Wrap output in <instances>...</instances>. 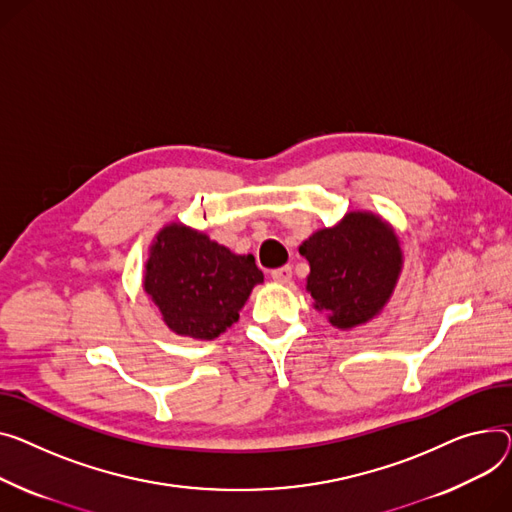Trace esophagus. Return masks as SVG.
<instances>
[{
    "label": "esophagus",
    "mask_w": 512,
    "mask_h": 512,
    "mask_svg": "<svg viewBox=\"0 0 512 512\" xmlns=\"http://www.w3.org/2000/svg\"><path fill=\"white\" fill-rule=\"evenodd\" d=\"M271 278H274L276 282H290L292 280V267L290 265H284V267H278V269H271Z\"/></svg>",
    "instance_id": "obj_1"
}]
</instances>
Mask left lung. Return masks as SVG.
I'll return each instance as SVG.
<instances>
[{"mask_svg":"<svg viewBox=\"0 0 512 512\" xmlns=\"http://www.w3.org/2000/svg\"><path fill=\"white\" fill-rule=\"evenodd\" d=\"M298 251L311 263L306 290L339 329L366 323L383 309L403 261L393 230L362 212L315 232Z\"/></svg>","mask_w":512,"mask_h":512,"instance_id":"obj_1","label":"left lung"}]
</instances>
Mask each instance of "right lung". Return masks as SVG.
<instances>
[{"label": "right lung", "mask_w": 512, "mask_h": 512, "mask_svg": "<svg viewBox=\"0 0 512 512\" xmlns=\"http://www.w3.org/2000/svg\"><path fill=\"white\" fill-rule=\"evenodd\" d=\"M259 282L253 255H234L206 234L173 224L156 236L144 290L175 333L214 339L238 321Z\"/></svg>", "instance_id": "obj_1"}]
</instances>
